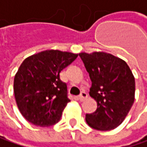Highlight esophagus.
<instances>
[{
	"mask_svg": "<svg viewBox=\"0 0 147 147\" xmlns=\"http://www.w3.org/2000/svg\"><path fill=\"white\" fill-rule=\"evenodd\" d=\"M78 98V100H79L80 101H83V100H84V99H86V98H87V94H86V92H82Z\"/></svg>",
	"mask_w": 147,
	"mask_h": 147,
	"instance_id": "1",
	"label": "esophagus"
}]
</instances>
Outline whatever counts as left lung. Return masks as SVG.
I'll return each mask as SVG.
<instances>
[{
    "label": "left lung",
    "mask_w": 147,
    "mask_h": 147,
    "mask_svg": "<svg viewBox=\"0 0 147 147\" xmlns=\"http://www.w3.org/2000/svg\"><path fill=\"white\" fill-rule=\"evenodd\" d=\"M92 81L90 96L97 101V109L86 115L87 124L99 131L119 126L135 100V78L125 61L111 54L80 53Z\"/></svg>",
    "instance_id": "obj_1"
}]
</instances>
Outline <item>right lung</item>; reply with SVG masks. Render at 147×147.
Instances as JSON below:
<instances>
[{"label":"right lung","instance_id":"obj_1","mask_svg":"<svg viewBox=\"0 0 147 147\" xmlns=\"http://www.w3.org/2000/svg\"><path fill=\"white\" fill-rule=\"evenodd\" d=\"M78 54L46 50L27 57L14 78V94L22 115L31 123L48 127L61 119L69 99L60 72Z\"/></svg>","mask_w":147,"mask_h":147}]
</instances>
